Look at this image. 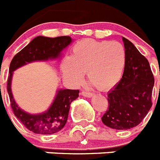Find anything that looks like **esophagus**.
<instances>
[{
    "mask_svg": "<svg viewBox=\"0 0 160 160\" xmlns=\"http://www.w3.org/2000/svg\"><path fill=\"white\" fill-rule=\"evenodd\" d=\"M82 95H83L84 97H87V98H91V97L93 96V94L91 93V92H87L86 91H82Z\"/></svg>",
    "mask_w": 160,
    "mask_h": 160,
    "instance_id": "esophagus-1",
    "label": "esophagus"
}]
</instances>
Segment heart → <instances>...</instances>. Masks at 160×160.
I'll return each mask as SVG.
<instances>
[{
	"label": "heart",
	"instance_id": "obj_1",
	"mask_svg": "<svg viewBox=\"0 0 160 160\" xmlns=\"http://www.w3.org/2000/svg\"><path fill=\"white\" fill-rule=\"evenodd\" d=\"M125 62L126 53L120 43L84 39L73 45L61 68L63 77L73 84L81 82L86 73L97 89L108 91L121 80Z\"/></svg>",
	"mask_w": 160,
	"mask_h": 160
}]
</instances>
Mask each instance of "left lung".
I'll return each mask as SVG.
<instances>
[{
    "mask_svg": "<svg viewBox=\"0 0 160 160\" xmlns=\"http://www.w3.org/2000/svg\"><path fill=\"white\" fill-rule=\"evenodd\" d=\"M126 62L121 81L108 94L109 107L101 118L115 129H129L142 122L150 111L155 83L150 64L129 39L122 37Z\"/></svg>",
    "mask_w": 160,
    "mask_h": 160,
    "instance_id": "8db88e82",
    "label": "left lung"
}]
</instances>
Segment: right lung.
Here are the masks:
<instances>
[{"label": "right lung", "instance_id": "add662e5", "mask_svg": "<svg viewBox=\"0 0 160 160\" xmlns=\"http://www.w3.org/2000/svg\"><path fill=\"white\" fill-rule=\"evenodd\" d=\"M72 43L69 36L49 38L37 36L13 57L9 65L7 91L14 115L30 131L38 134H52L59 132L66 124L70 104L78 97V90L58 89L52 103L47 111L31 114L18 107L12 94L13 71L28 63L58 59L61 52Z\"/></svg>", "mask_w": 160, "mask_h": 160}]
</instances>
